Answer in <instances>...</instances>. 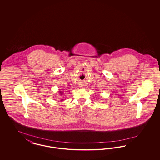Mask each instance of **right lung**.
<instances>
[{
  "label": "right lung",
  "mask_w": 160,
  "mask_h": 160,
  "mask_svg": "<svg viewBox=\"0 0 160 160\" xmlns=\"http://www.w3.org/2000/svg\"><path fill=\"white\" fill-rule=\"evenodd\" d=\"M63 93H62V92H60V94H61V95H62Z\"/></svg>",
  "instance_id": "obj_1"
}]
</instances>
